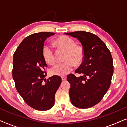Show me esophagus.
<instances>
[{
    "label": "esophagus",
    "instance_id": "esophagus-1",
    "mask_svg": "<svg viewBox=\"0 0 127 127\" xmlns=\"http://www.w3.org/2000/svg\"><path fill=\"white\" fill-rule=\"evenodd\" d=\"M61 79H62V81H65V80H66L67 77H66V76H62Z\"/></svg>",
    "mask_w": 127,
    "mask_h": 127
}]
</instances>
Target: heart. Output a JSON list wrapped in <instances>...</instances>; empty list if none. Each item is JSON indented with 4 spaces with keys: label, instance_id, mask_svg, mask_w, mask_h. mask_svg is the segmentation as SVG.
I'll use <instances>...</instances> for the list:
<instances>
[{
    "label": "heart",
    "instance_id": "heart-1",
    "mask_svg": "<svg viewBox=\"0 0 127 127\" xmlns=\"http://www.w3.org/2000/svg\"><path fill=\"white\" fill-rule=\"evenodd\" d=\"M55 44L60 49L65 51V62L54 66L50 69L53 75L64 76L73 70L76 66H80L84 58V51L81 47L76 45V41L67 36H61L55 40ZM43 56L44 60L50 65L55 63L54 53L53 48L46 45L43 49Z\"/></svg>",
    "mask_w": 127,
    "mask_h": 127
}]
</instances>
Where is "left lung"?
<instances>
[{"mask_svg":"<svg viewBox=\"0 0 127 127\" xmlns=\"http://www.w3.org/2000/svg\"><path fill=\"white\" fill-rule=\"evenodd\" d=\"M65 34L77 38L84 51V60L75 70L81 76H67L71 85V102L78 108H90L102 99L110 87L114 68L112 55L105 43L94 34L81 31Z\"/></svg>","mask_w":127,"mask_h":127,"instance_id":"obj_1","label":"left lung"}]
</instances>
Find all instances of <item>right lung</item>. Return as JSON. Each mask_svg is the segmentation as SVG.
I'll use <instances>...</instances> for the list:
<instances>
[{
  "instance_id": "right-lung-1",
  "label": "right lung",
  "mask_w": 127,
  "mask_h": 127,
  "mask_svg": "<svg viewBox=\"0 0 127 127\" xmlns=\"http://www.w3.org/2000/svg\"><path fill=\"white\" fill-rule=\"evenodd\" d=\"M54 34L43 32L31 34L14 54L12 74L15 88L25 103L37 110H48L53 107L55 93L61 83L58 76L44 79L47 64L43 56L44 42Z\"/></svg>"
}]
</instances>
